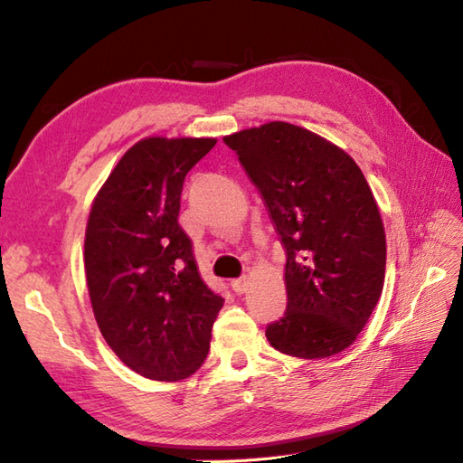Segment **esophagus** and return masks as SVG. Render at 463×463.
<instances>
[{
    "mask_svg": "<svg viewBox=\"0 0 463 463\" xmlns=\"http://www.w3.org/2000/svg\"><path fill=\"white\" fill-rule=\"evenodd\" d=\"M249 284H250L249 278L242 276V278H236V280H232V282H231V288L234 289L236 294H244L246 289H249Z\"/></svg>",
    "mask_w": 463,
    "mask_h": 463,
    "instance_id": "esophagus-1",
    "label": "esophagus"
}]
</instances>
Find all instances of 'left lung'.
<instances>
[{"instance_id":"obj_1","label":"left lung","mask_w":463,"mask_h":463,"mask_svg":"<svg viewBox=\"0 0 463 463\" xmlns=\"http://www.w3.org/2000/svg\"><path fill=\"white\" fill-rule=\"evenodd\" d=\"M260 193L286 250L288 306L266 327L299 359L347 349L377 306L386 236L373 191L349 154L288 122L224 136Z\"/></svg>"}]
</instances>
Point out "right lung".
<instances>
[{"mask_svg": "<svg viewBox=\"0 0 463 463\" xmlns=\"http://www.w3.org/2000/svg\"><path fill=\"white\" fill-rule=\"evenodd\" d=\"M214 137L139 139L96 193L84 234V272L102 337L126 367L152 381L191 377L222 307L201 280L179 227L185 175Z\"/></svg>", "mask_w": 463, "mask_h": 463, "instance_id": "obj_1", "label": "right lung"}]
</instances>
